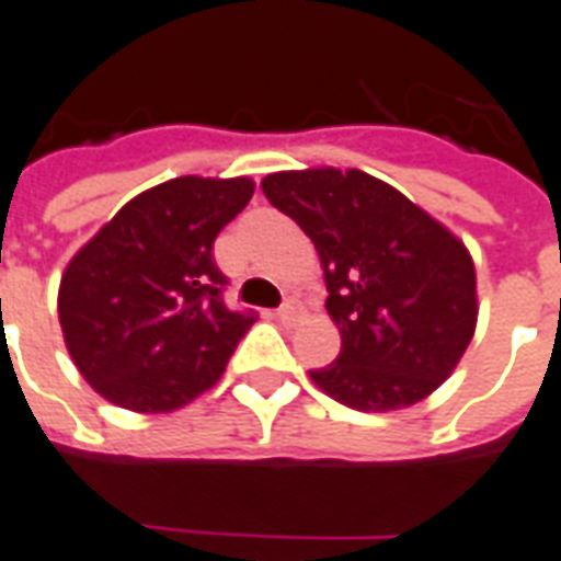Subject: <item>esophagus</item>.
<instances>
[{"label": "esophagus", "mask_w": 561, "mask_h": 561, "mask_svg": "<svg viewBox=\"0 0 561 561\" xmlns=\"http://www.w3.org/2000/svg\"><path fill=\"white\" fill-rule=\"evenodd\" d=\"M298 316H301V307H298L295 301H286L284 307L277 309V321H280V324H295Z\"/></svg>", "instance_id": "obj_1"}]
</instances>
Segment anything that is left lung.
Listing matches in <instances>:
<instances>
[{
	"instance_id": "obj_1",
	"label": "left lung",
	"mask_w": 561,
	"mask_h": 561,
	"mask_svg": "<svg viewBox=\"0 0 561 561\" xmlns=\"http://www.w3.org/2000/svg\"><path fill=\"white\" fill-rule=\"evenodd\" d=\"M260 187L316 245L342 333V353L309 370L312 382L356 411H397L437 391L478 321L466 245L362 170H284Z\"/></svg>"
}]
</instances>
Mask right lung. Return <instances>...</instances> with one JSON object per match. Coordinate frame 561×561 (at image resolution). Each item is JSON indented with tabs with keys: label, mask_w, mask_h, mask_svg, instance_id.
I'll return each mask as SVG.
<instances>
[{
	"label": "right lung",
	"mask_w": 561,
	"mask_h": 561,
	"mask_svg": "<svg viewBox=\"0 0 561 561\" xmlns=\"http://www.w3.org/2000/svg\"><path fill=\"white\" fill-rule=\"evenodd\" d=\"M252 194L245 176L170 179L129 199L69 260L62 339L103 400L164 414L217 385L254 312L222 304L214 240Z\"/></svg>",
	"instance_id": "add662e5"
}]
</instances>
